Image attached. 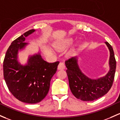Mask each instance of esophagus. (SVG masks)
<instances>
[{
	"label": "esophagus",
	"mask_w": 120,
	"mask_h": 120,
	"mask_svg": "<svg viewBox=\"0 0 120 120\" xmlns=\"http://www.w3.org/2000/svg\"><path fill=\"white\" fill-rule=\"evenodd\" d=\"M65 68V64L63 62H60L58 65V70H64Z\"/></svg>",
	"instance_id": "esophagus-1"
}]
</instances>
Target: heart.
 Returning <instances> with one entry per match:
<instances>
[{"label":"heart","mask_w":120,"mask_h":120,"mask_svg":"<svg viewBox=\"0 0 120 120\" xmlns=\"http://www.w3.org/2000/svg\"><path fill=\"white\" fill-rule=\"evenodd\" d=\"M72 41V39H68V40H67L65 42H63V43L58 44L55 45V47L59 50H63L64 49H65V48L67 47L69 45L71 44Z\"/></svg>","instance_id":"b5f03b06"}]
</instances>
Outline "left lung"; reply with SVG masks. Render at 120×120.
<instances>
[{
	"label": "left lung",
	"mask_w": 120,
	"mask_h": 120,
	"mask_svg": "<svg viewBox=\"0 0 120 120\" xmlns=\"http://www.w3.org/2000/svg\"><path fill=\"white\" fill-rule=\"evenodd\" d=\"M110 50V71L106 75L98 79H91L80 71L76 57L65 61L67 74L72 93L76 98L84 101H91L105 95L110 90L114 79L116 61L113 48L105 42Z\"/></svg>",
	"instance_id": "left-lung-1"
}]
</instances>
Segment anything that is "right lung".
Instances as JSON below:
<instances>
[{"label": "right lung", "instance_id": "add662e5", "mask_svg": "<svg viewBox=\"0 0 120 120\" xmlns=\"http://www.w3.org/2000/svg\"><path fill=\"white\" fill-rule=\"evenodd\" d=\"M34 31L29 30L12 41L3 61L4 79L8 90L17 99L27 103L40 102L46 96L59 64L46 62L40 55L30 57L26 65L18 62V51L27 44L25 37Z\"/></svg>", "mask_w": 120, "mask_h": 120}]
</instances>
